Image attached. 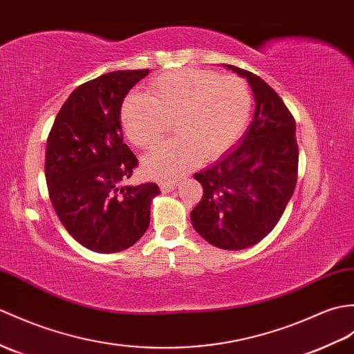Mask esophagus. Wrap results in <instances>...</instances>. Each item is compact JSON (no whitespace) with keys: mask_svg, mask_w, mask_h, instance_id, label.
Here are the masks:
<instances>
[{"mask_svg":"<svg viewBox=\"0 0 354 354\" xmlns=\"http://www.w3.org/2000/svg\"><path fill=\"white\" fill-rule=\"evenodd\" d=\"M176 185H178L176 180H169V183H161L160 188H161L162 193H170V192L175 190Z\"/></svg>","mask_w":354,"mask_h":354,"instance_id":"obj_1","label":"esophagus"}]
</instances>
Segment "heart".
I'll return each instance as SVG.
<instances>
[{
	"label": "heart",
	"instance_id": "heart-1",
	"mask_svg": "<svg viewBox=\"0 0 354 354\" xmlns=\"http://www.w3.org/2000/svg\"><path fill=\"white\" fill-rule=\"evenodd\" d=\"M250 110L252 95L243 78L183 69L155 78L149 96L131 93L120 122L131 143L142 149L157 145L175 122L179 138L143 160L145 174L164 180L184 175L203 157L216 160L231 149L248 128Z\"/></svg>",
	"mask_w": 354,
	"mask_h": 354
}]
</instances>
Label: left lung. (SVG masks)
Here are the masks:
<instances>
[{
	"label": "left lung",
	"mask_w": 354,
	"mask_h": 354,
	"mask_svg": "<svg viewBox=\"0 0 354 354\" xmlns=\"http://www.w3.org/2000/svg\"><path fill=\"white\" fill-rule=\"evenodd\" d=\"M223 66L248 80L257 106L236 146L194 175L203 196L190 218L209 244L241 250L266 238L282 217L297 183L299 146L281 96L254 73Z\"/></svg>",
	"instance_id": "8db88e82"
}]
</instances>
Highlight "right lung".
<instances>
[{
	"label": "right lung",
	"mask_w": 354,
	"mask_h": 354,
	"mask_svg": "<svg viewBox=\"0 0 354 354\" xmlns=\"http://www.w3.org/2000/svg\"><path fill=\"white\" fill-rule=\"evenodd\" d=\"M149 69L114 71L77 87L54 120L46 142L49 199L73 240L97 253L136 244L151 221L153 183L122 185L137 167L123 143L120 109Z\"/></svg>",
	"instance_id": "add662e5"
}]
</instances>
